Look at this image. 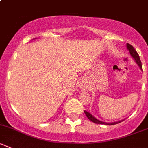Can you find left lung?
Instances as JSON below:
<instances>
[{
	"label": "left lung",
	"instance_id": "obj_1",
	"mask_svg": "<svg viewBox=\"0 0 148 148\" xmlns=\"http://www.w3.org/2000/svg\"><path fill=\"white\" fill-rule=\"evenodd\" d=\"M127 49L129 50V51H130V54H131L132 56L133 57V58H134V60H135L136 63L137 64V65L140 66V69L143 70V67H142V63H141V61H140V56H139V54L137 53V52L136 51V50L134 49V47L132 46V45H130V44L127 43ZM84 114H85V115L87 116V118L89 119L91 121H92V122L95 123V124H107V125H114V124H119V123L121 122V121H117V122H113V123H106V122H103V121H100V120L97 119L96 118H95L94 116H93L91 114H90L89 112H87V110H84Z\"/></svg>",
	"mask_w": 148,
	"mask_h": 148
}]
</instances>
